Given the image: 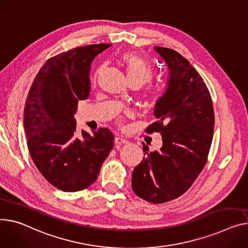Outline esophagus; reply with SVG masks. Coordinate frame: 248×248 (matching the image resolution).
I'll use <instances>...</instances> for the list:
<instances>
[{
	"mask_svg": "<svg viewBox=\"0 0 248 248\" xmlns=\"http://www.w3.org/2000/svg\"><path fill=\"white\" fill-rule=\"evenodd\" d=\"M114 142L117 144H124V143H127L128 140H126L125 139H124L122 137H115L114 138Z\"/></svg>",
	"mask_w": 248,
	"mask_h": 248,
	"instance_id": "esophagus-1",
	"label": "esophagus"
}]
</instances>
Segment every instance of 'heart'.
Wrapping results in <instances>:
<instances>
[{
	"instance_id": "b5f03b06",
	"label": "heart",
	"mask_w": 248,
	"mask_h": 248,
	"mask_svg": "<svg viewBox=\"0 0 248 248\" xmlns=\"http://www.w3.org/2000/svg\"><path fill=\"white\" fill-rule=\"evenodd\" d=\"M127 78L133 87H140L153 79L154 73L151 64L143 58L133 52H126L121 57Z\"/></svg>"
}]
</instances>
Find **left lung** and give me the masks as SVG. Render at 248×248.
Segmentation results:
<instances>
[{"instance_id": "left-lung-1", "label": "left lung", "mask_w": 248, "mask_h": 248, "mask_svg": "<svg viewBox=\"0 0 248 248\" xmlns=\"http://www.w3.org/2000/svg\"><path fill=\"white\" fill-rule=\"evenodd\" d=\"M170 69L167 92L154 108L156 122L147 134L160 133V151L150 152L133 171L131 186L140 199L163 203L184 194L207 162L213 137L214 110L203 78L174 49L155 46Z\"/></svg>"}]
</instances>
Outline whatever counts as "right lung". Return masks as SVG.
Listing matches in <instances>:
<instances>
[{
  "label": "right lung",
  "mask_w": 248,
  "mask_h": 248,
  "mask_svg": "<svg viewBox=\"0 0 248 248\" xmlns=\"http://www.w3.org/2000/svg\"><path fill=\"white\" fill-rule=\"evenodd\" d=\"M110 44L78 46L48 59L30 89L24 127L31 157L49 184L67 192L79 191L96 180L113 147L107 127L78 137L74 118L78 101L90 94L93 60Z\"/></svg>",
  "instance_id": "right-lung-1"
}]
</instances>
